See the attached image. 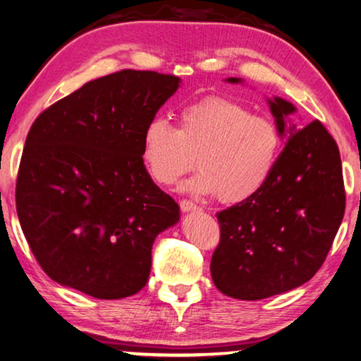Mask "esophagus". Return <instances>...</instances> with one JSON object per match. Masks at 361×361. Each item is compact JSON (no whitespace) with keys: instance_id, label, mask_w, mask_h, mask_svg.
Here are the masks:
<instances>
[{"instance_id":"obj_1","label":"esophagus","mask_w":361,"mask_h":361,"mask_svg":"<svg viewBox=\"0 0 361 361\" xmlns=\"http://www.w3.org/2000/svg\"><path fill=\"white\" fill-rule=\"evenodd\" d=\"M180 209L183 212H196V211H201V207L195 204L192 201H188V199H183L180 201Z\"/></svg>"}]
</instances>
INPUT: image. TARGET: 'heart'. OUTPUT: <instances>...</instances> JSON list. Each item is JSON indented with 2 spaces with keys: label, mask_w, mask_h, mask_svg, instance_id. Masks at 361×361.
Returning <instances> with one entry per match:
<instances>
[{
  "label": "heart",
  "mask_w": 361,
  "mask_h": 361,
  "mask_svg": "<svg viewBox=\"0 0 361 361\" xmlns=\"http://www.w3.org/2000/svg\"><path fill=\"white\" fill-rule=\"evenodd\" d=\"M282 152V133L272 120L225 97L183 106L180 128L164 116L146 123L141 157L155 181L173 185L196 162L186 188L196 195H217L240 202L266 185Z\"/></svg>",
  "instance_id": "heart-1"
}]
</instances>
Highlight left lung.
<instances>
[{
  "label": "left lung",
  "instance_id": "8db88e82",
  "mask_svg": "<svg viewBox=\"0 0 361 361\" xmlns=\"http://www.w3.org/2000/svg\"><path fill=\"white\" fill-rule=\"evenodd\" d=\"M227 82L243 80L228 78ZM285 137L276 170L256 195L217 212L211 276L220 292L262 300L308 282L324 262L345 212L341 154L322 123L288 120L297 109L269 99Z\"/></svg>",
  "mask_w": 361,
  "mask_h": 361
}]
</instances>
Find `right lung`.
Masks as SVG:
<instances>
[{"label":"right lung","mask_w":361,"mask_h":361,"mask_svg":"<svg viewBox=\"0 0 361 361\" xmlns=\"http://www.w3.org/2000/svg\"><path fill=\"white\" fill-rule=\"evenodd\" d=\"M181 79L123 69L40 113L25 139L16 209L35 259L53 281L100 300L147 283L152 245L180 207L147 173L146 123Z\"/></svg>","instance_id":"add662e5"}]
</instances>
